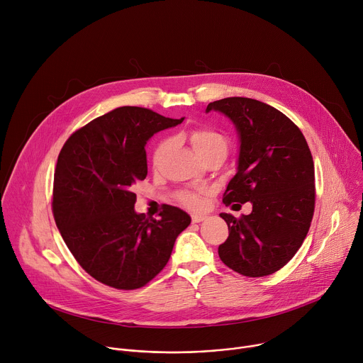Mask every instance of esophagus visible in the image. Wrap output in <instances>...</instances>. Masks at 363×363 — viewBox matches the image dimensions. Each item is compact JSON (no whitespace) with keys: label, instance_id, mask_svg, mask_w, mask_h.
<instances>
[{"label":"esophagus","instance_id":"34e87169","mask_svg":"<svg viewBox=\"0 0 363 363\" xmlns=\"http://www.w3.org/2000/svg\"><path fill=\"white\" fill-rule=\"evenodd\" d=\"M206 218V216H201V214H194L192 216V223H201Z\"/></svg>","mask_w":363,"mask_h":363}]
</instances>
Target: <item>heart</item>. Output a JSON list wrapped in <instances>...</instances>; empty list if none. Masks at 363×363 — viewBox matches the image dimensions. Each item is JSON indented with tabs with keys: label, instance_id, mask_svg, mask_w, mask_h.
Segmentation results:
<instances>
[{
	"label": "heart",
	"instance_id": "obj_1",
	"mask_svg": "<svg viewBox=\"0 0 363 363\" xmlns=\"http://www.w3.org/2000/svg\"><path fill=\"white\" fill-rule=\"evenodd\" d=\"M189 140L192 143V147L198 157H203V155L210 153V152H221L223 155H227L228 152V140L227 138L213 129H196L189 133ZM171 145L169 139H164L158 143V146L155 147L153 152V162L158 164L161 158L164 157V153L168 150ZM179 199L184 205L189 206L192 210H199L203 201L202 196L198 192H191V191H182L179 194Z\"/></svg>",
	"mask_w": 363,
	"mask_h": 363
}]
</instances>
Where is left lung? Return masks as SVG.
I'll use <instances>...</instances> for the list:
<instances>
[{
    "label": "left lung",
    "mask_w": 363,
    "mask_h": 363,
    "mask_svg": "<svg viewBox=\"0 0 363 363\" xmlns=\"http://www.w3.org/2000/svg\"><path fill=\"white\" fill-rule=\"evenodd\" d=\"M211 111L231 121L240 142L237 172L223 202L252 205L241 218L220 214L230 233L218 247L220 258L247 277L273 274L297 252L313 218L312 153L300 129L267 103L225 97L210 103L205 112Z\"/></svg>",
    "instance_id": "8db88e82"
}]
</instances>
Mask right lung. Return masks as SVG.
Instances as JSON below:
<instances>
[{
  "mask_svg": "<svg viewBox=\"0 0 363 363\" xmlns=\"http://www.w3.org/2000/svg\"><path fill=\"white\" fill-rule=\"evenodd\" d=\"M149 109L122 106L74 132L60 150L53 214L77 263L97 281L121 290L145 286L168 263L191 217L167 205L160 220L135 211L132 186L146 178L145 146L182 123Z\"/></svg>",
  "mask_w": 363,
  "mask_h": 363,
  "instance_id": "1",
  "label": "right lung"
}]
</instances>
